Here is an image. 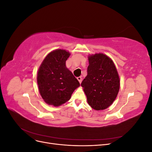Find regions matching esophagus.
<instances>
[{
	"label": "esophagus",
	"mask_w": 152,
	"mask_h": 152,
	"mask_svg": "<svg viewBox=\"0 0 152 152\" xmlns=\"http://www.w3.org/2000/svg\"><path fill=\"white\" fill-rule=\"evenodd\" d=\"M77 80H79V83L80 84L81 82H82V77H77Z\"/></svg>",
	"instance_id": "obj_1"
}]
</instances>
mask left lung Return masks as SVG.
Masks as SVG:
<instances>
[{"mask_svg":"<svg viewBox=\"0 0 152 152\" xmlns=\"http://www.w3.org/2000/svg\"><path fill=\"white\" fill-rule=\"evenodd\" d=\"M87 75L81 86L86 95L88 104L96 110L109 107L120 88V79L113 61L103 53L88 57Z\"/></svg>","mask_w":152,"mask_h":152,"instance_id":"left-lung-1","label":"left lung"}]
</instances>
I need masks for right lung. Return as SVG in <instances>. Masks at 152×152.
Here are the masks:
<instances>
[{
	"mask_svg": "<svg viewBox=\"0 0 152 152\" xmlns=\"http://www.w3.org/2000/svg\"><path fill=\"white\" fill-rule=\"evenodd\" d=\"M70 53L56 49L44 58L37 73L40 94L49 105L59 107L70 99L73 91L80 86L79 82L66 66Z\"/></svg>",
	"mask_w": 152,
	"mask_h": 152,
	"instance_id": "add662e5",
	"label": "right lung"
}]
</instances>
